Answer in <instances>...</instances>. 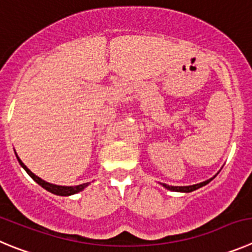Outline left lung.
<instances>
[{
  "mask_svg": "<svg viewBox=\"0 0 252 252\" xmlns=\"http://www.w3.org/2000/svg\"><path fill=\"white\" fill-rule=\"evenodd\" d=\"M212 179H214V177H212ZM212 179L206 180V181H204V182H200V184L191 185V186H168V185H166V184H161V185H162L163 188L167 189V190H170V191H177V192H191V191H195V190H197V189L205 186V185H207Z\"/></svg>",
  "mask_w": 252,
  "mask_h": 252,
  "instance_id": "obj_1",
  "label": "left lung"
}]
</instances>
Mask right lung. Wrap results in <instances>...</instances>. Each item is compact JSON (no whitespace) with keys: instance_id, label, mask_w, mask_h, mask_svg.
I'll list each match as a JSON object with an SVG mask.
<instances>
[{"instance_id":"add662e5","label":"right lung","mask_w":252,"mask_h":252,"mask_svg":"<svg viewBox=\"0 0 252 252\" xmlns=\"http://www.w3.org/2000/svg\"><path fill=\"white\" fill-rule=\"evenodd\" d=\"M16 158H17L18 162H20V165L22 166V167L25 168V171L27 172V174L30 175V176L32 177V179L34 180V181L37 182V184L40 185V186H42L45 190L50 191V192L55 193V195H60V196H70V195H73V193H77L80 192V191L84 190L86 186H89V182L87 184H82V185H77V186H60V185H54V184H50V182L45 181V180L40 179L38 176H36V175L33 174V172L30 170V168H27V166L25 165L22 161L20 160V158H18L17 155H16Z\"/></svg>"}]
</instances>
